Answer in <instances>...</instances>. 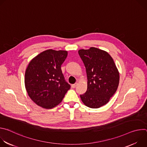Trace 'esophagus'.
Masks as SVG:
<instances>
[{
	"label": "esophagus",
	"mask_w": 147,
	"mask_h": 147,
	"mask_svg": "<svg viewBox=\"0 0 147 147\" xmlns=\"http://www.w3.org/2000/svg\"><path fill=\"white\" fill-rule=\"evenodd\" d=\"M77 82H76L75 84H72L71 85V87H72V88H75L76 86H77Z\"/></svg>",
	"instance_id": "34e87169"
}]
</instances>
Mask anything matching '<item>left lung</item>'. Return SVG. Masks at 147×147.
<instances>
[{"instance_id": "1", "label": "left lung", "mask_w": 147, "mask_h": 147, "mask_svg": "<svg viewBox=\"0 0 147 147\" xmlns=\"http://www.w3.org/2000/svg\"><path fill=\"white\" fill-rule=\"evenodd\" d=\"M78 54L86 67L88 80L87 90L80 98L87 107L99 108L116 92L119 82L118 70L106 51L91 47L79 50Z\"/></svg>"}]
</instances>
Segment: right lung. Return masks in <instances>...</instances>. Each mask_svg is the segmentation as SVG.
<instances>
[{
    "label": "right lung",
    "mask_w": 147,
    "mask_h": 147,
    "mask_svg": "<svg viewBox=\"0 0 147 147\" xmlns=\"http://www.w3.org/2000/svg\"><path fill=\"white\" fill-rule=\"evenodd\" d=\"M67 56L66 51L48 49L29 63L25 86L29 96L38 106L45 109L56 107L70 88L61 70Z\"/></svg>",
    "instance_id": "obj_1"
}]
</instances>
